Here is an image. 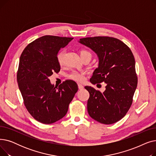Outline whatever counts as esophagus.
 <instances>
[{"mask_svg":"<svg viewBox=\"0 0 156 156\" xmlns=\"http://www.w3.org/2000/svg\"><path fill=\"white\" fill-rule=\"evenodd\" d=\"M78 88H79V90H83V89L84 88L83 86L82 85H81L80 83H78Z\"/></svg>","mask_w":156,"mask_h":156,"instance_id":"34e87169","label":"esophagus"}]
</instances>
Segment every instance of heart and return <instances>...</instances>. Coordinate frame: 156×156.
Returning <instances> with one entry per match:
<instances>
[{"mask_svg": "<svg viewBox=\"0 0 156 156\" xmlns=\"http://www.w3.org/2000/svg\"><path fill=\"white\" fill-rule=\"evenodd\" d=\"M87 54L91 55L90 52L88 51L87 50H85V49H81V50L80 51V55L81 57L85 55H87ZM64 55V51H61L58 54H57V62H58L59 65L63 64ZM68 78L71 80L76 81H83L85 78V73L84 72H80V71H73L68 75Z\"/></svg>", "mask_w": 156, "mask_h": 156, "instance_id": "obj_1", "label": "heart"}]
</instances>
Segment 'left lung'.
Returning a JSON list of instances; mask_svg holds the SVG:
<instances>
[{"mask_svg": "<svg viewBox=\"0 0 156 156\" xmlns=\"http://www.w3.org/2000/svg\"><path fill=\"white\" fill-rule=\"evenodd\" d=\"M79 42L90 48L99 57V67L90 82L107 84L103 93L85 87L90 94L88 114L101 123L113 124L126 115L132 104L138 82L133 54L125 43L113 37H87L80 38Z\"/></svg>", "mask_w": 156, "mask_h": 156, "instance_id": "left-lung-1", "label": "left lung"}]
</instances>
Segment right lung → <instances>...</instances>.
Here are the masks:
<instances>
[{
	"instance_id": "obj_1",
	"label": "right lung",
	"mask_w": 156,
	"mask_h": 156,
	"mask_svg": "<svg viewBox=\"0 0 156 156\" xmlns=\"http://www.w3.org/2000/svg\"><path fill=\"white\" fill-rule=\"evenodd\" d=\"M73 39L41 37L29 44L20 56L17 81L24 104L31 116L43 124L62 119L78 91L74 81L66 80L56 87L48 79L54 72H59L57 54Z\"/></svg>"
}]
</instances>
